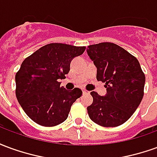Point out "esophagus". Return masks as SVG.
Masks as SVG:
<instances>
[{
  "instance_id": "34e87169",
  "label": "esophagus",
  "mask_w": 157,
  "mask_h": 157,
  "mask_svg": "<svg viewBox=\"0 0 157 157\" xmlns=\"http://www.w3.org/2000/svg\"><path fill=\"white\" fill-rule=\"evenodd\" d=\"M82 93H83V95H86V94H89L90 92H89V91H86V90H83V91H82Z\"/></svg>"
}]
</instances>
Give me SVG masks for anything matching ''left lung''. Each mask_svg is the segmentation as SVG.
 <instances>
[{
  "label": "left lung",
  "instance_id": "1",
  "mask_svg": "<svg viewBox=\"0 0 157 157\" xmlns=\"http://www.w3.org/2000/svg\"><path fill=\"white\" fill-rule=\"evenodd\" d=\"M87 54L96 67L98 81L105 83L107 94L92 92L90 118L102 127H117L130 118L144 96L145 76L138 59L113 43L89 45Z\"/></svg>",
  "mask_w": 157,
  "mask_h": 157
}]
</instances>
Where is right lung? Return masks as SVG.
Masks as SVG:
<instances>
[{
    "label": "right lung",
    "mask_w": 157,
    "mask_h": 157,
    "mask_svg": "<svg viewBox=\"0 0 157 157\" xmlns=\"http://www.w3.org/2000/svg\"><path fill=\"white\" fill-rule=\"evenodd\" d=\"M85 49V46L53 43L23 60L15 76L16 96L23 111L36 124L52 127L67 118L82 92L79 88L67 91L58 80L65 78L72 59Z\"/></svg>",
    "instance_id": "obj_1"
}]
</instances>
